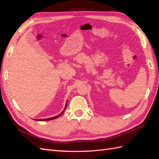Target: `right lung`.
<instances>
[{
    "label": "right lung",
    "mask_w": 159,
    "mask_h": 159,
    "mask_svg": "<svg viewBox=\"0 0 159 159\" xmlns=\"http://www.w3.org/2000/svg\"><path fill=\"white\" fill-rule=\"evenodd\" d=\"M67 105H68V102H66V107H65V108H64V111H62L60 114H59V115H57V116H55V117H51V118H48V119H35V120H36V121H50V120H52V119H56V118H57V117H59L60 115L63 113L64 112V111L66 110V107H67Z\"/></svg>",
    "instance_id": "right-lung-1"
}]
</instances>
